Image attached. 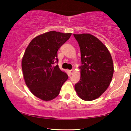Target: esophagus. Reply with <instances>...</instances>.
<instances>
[{
    "label": "esophagus",
    "instance_id": "1",
    "mask_svg": "<svg viewBox=\"0 0 131 131\" xmlns=\"http://www.w3.org/2000/svg\"><path fill=\"white\" fill-rule=\"evenodd\" d=\"M73 71H74V70H70V73L71 74H73Z\"/></svg>",
    "mask_w": 131,
    "mask_h": 131
}]
</instances>
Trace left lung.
<instances>
[{"instance_id": "left-lung-1", "label": "left lung", "mask_w": 131, "mask_h": 131, "mask_svg": "<svg viewBox=\"0 0 131 131\" xmlns=\"http://www.w3.org/2000/svg\"><path fill=\"white\" fill-rule=\"evenodd\" d=\"M81 53L80 79L74 88L78 96L92 101L106 91L112 80L113 62L110 52L98 38L90 34H74Z\"/></svg>"}]
</instances>
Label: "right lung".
<instances>
[{
  "instance_id": "1",
  "label": "right lung",
  "mask_w": 131,
  "mask_h": 131,
  "mask_svg": "<svg viewBox=\"0 0 131 131\" xmlns=\"http://www.w3.org/2000/svg\"><path fill=\"white\" fill-rule=\"evenodd\" d=\"M71 33L51 31L36 37L28 45L21 66L25 82L34 95L51 101L60 94L68 79L58 66L57 51L69 40Z\"/></svg>"
}]
</instances>
